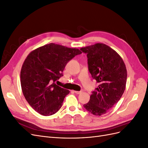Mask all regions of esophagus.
<instances>
[{
    "mask_svg": "<svg viewBox=\"0 0 148 148\" xmlns=\"http://www.w3.org/2000/svg\"><path fill=\"white\" fill-rule=\"evenodd\" d=\"M74 92H75V94H77V95H79V94H81L82 92V91H74Z\"/></svg>",
    "mask_w": 148,
    "mask_h": 148,
    "instance_id": "1",
    "label": "esophagus"
}]
</instances>
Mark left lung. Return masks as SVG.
I'll list each match as a JSON object with an SVG mask.
<instances>
[{"mask_svg": "<svg viewBox=\"0 0 148 148\" xmlns=\"http://www.w3.org/2000/svg\"><path fill=\"white\" fill-rule=\"evenodd\" d=\"M80 50L87 54L89 71L99 83L83 106L93 115H101L112 108L124 92L126 66L118 53L104 44L97 43Z\"/></svg>", "mask_w": 148, "mask_h": 148, "instance_id": "8db88e82", "label": "left lung"}]
</instances>
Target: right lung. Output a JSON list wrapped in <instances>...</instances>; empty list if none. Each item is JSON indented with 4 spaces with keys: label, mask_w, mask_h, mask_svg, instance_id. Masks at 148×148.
Listing matches in <instances>:
<instances>
[{
    "label": "right lung",
    "mask_w": 148,
    "mask_h": 148,
    "mask_svg": "<svg viewBox=\"0 0 148 148\" xmlns=\"http://www.w3.org/2000/svg\"><path fill=\"white\" fill-rule=\"evenodd\" d=\"M82 52L50 43L31 52L22 65V91L29 104L44 116L56 114L70 91L55 83L63 76L65 65Z\"/></svg>",
    "instance_id": "right-lung-1"
}]
</instances>
